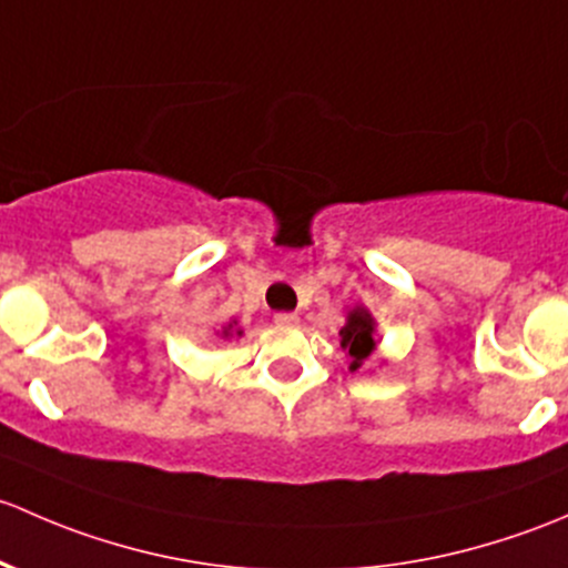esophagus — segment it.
Segmentation results:
<instances>
[{
  "label": "esophagus",
  "instance_id": "1",
  "mask_svg": "<svg viewBox=\"0 0 568 568\" xmlns=\"http://www.w3.org/2000/svg\"><path fill=\"white\" fill-rule=\"evenodd\" d=\"M273 320H276L278 325H297V314H292V312H278Z\"/></svg>",
  "mask_w": 568,
  "mask_h": 568
}]
</instances>
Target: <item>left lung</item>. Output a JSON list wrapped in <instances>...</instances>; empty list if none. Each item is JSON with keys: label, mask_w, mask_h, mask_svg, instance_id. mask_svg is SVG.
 I'll return each instance as SVG.
<instances>
[{"label": "left lung", "mask_w": 568, "mask_h": 568, "mask_svg": "<svg viewBox=\"0 0 568 568\" xmlns=\"http://www.w3.org/2000/svg\"><path fill=\"white\" fill-rule=\"evenodd\" d=\"M338 336H342V347L347 349L349 355V372L361 369L364 361L369 358L374 347H377V342H374V317L369 314V308L355 306L353 312L347 314V325L338 331Z\"/></svg>", "instance_id": "1"}]
</instances>
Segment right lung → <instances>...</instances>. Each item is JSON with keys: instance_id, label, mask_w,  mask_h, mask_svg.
Returning a JSON list of instances; mask_svg holds the SVG:
<instances>
[{"instance_id": "obj_1", "label": "right lung", "mask_w": 568, "mask_h": 568, "mask_svg": "<svg viewBox=\"0 0 568 568\" xmlns=\"http://www.w3.org/2000/svg\"><path fill=\"white\" fill-rule=\"evenodd\" d=\"M230 327H232V325L224 327V336H230ZM237 336H241V331H237Z\"/></svg>"}]
</instances>
